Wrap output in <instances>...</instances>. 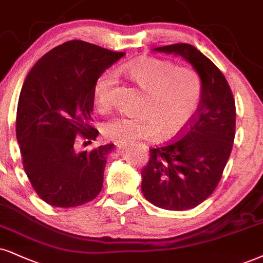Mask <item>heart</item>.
Masks as SVG:
<instances>
[{"label":"heart","mask_w":263,"mask_h":263,"mask_svg":"<svg viewBox=\"0 0 263 263\" xmlns=\"http://www.w3.org/2000/svg\"><path fill=\"white\" fill-rule=\"evenodd\" d=\"M125 72L146 91L139 116L122 115L103 125V134L111 140L129 142L152 139L161 130L163 138L176 137L195 117L202 83L195 70L158 58H141L126 64ZM116 77L107 70L93 85V101L99 108L112 105Z\"/></svg>","instance_id":"heart-1"}]
</instances>
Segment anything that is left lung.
<instances>
[{"label": "left lung", "mask_w": 263, "mask_h": 263, "mask_svg": "<svg viewBox=\"0 0 263 263\" xmlns=\"http://www.w3.org/2000/svg\"><path fill=\"white\" fill-rule=\"evenodd\" d=\"M185 60L202 83L196 117L178 140L151 148L141 172V191L152 205L170 211L190 210L218 185L235 137V101L228 82L212 61L189 44L154 48Z\"/></svg>", "instance_id": "1"}]
</instances>
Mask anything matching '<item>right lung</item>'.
I'll return each instance as SVG.
<instances>
[{
	"instance_id": "obj_1",
	"label": "right lung",
	"mask_w": 263,
	"mask_h": 263,
	"mask_svg": "<svg viewBox=\"0 0 263 263\" xmlns=\"http://www.w3.org/2000/svg\"><path fill=\"white\" fill-rule=\"evenodd\" d=\"M123 56L85 41H67L44 54L23 84L15 124L23 167L48 205L80 206L101 191L115 145L78 151L77 135L90 142L99 135L89 125L93 85Z\"/></svg>"
}]
</instances>
